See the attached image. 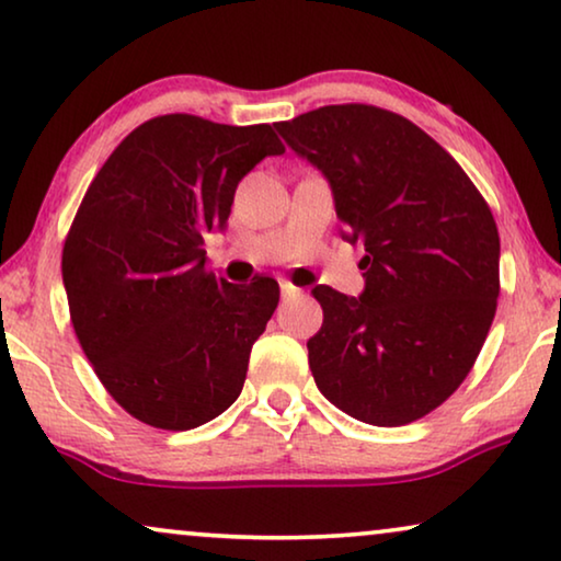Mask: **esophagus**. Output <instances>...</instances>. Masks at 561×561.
Listing matches in <instances>:
<instances>
[{
  "label": "esophagus",
  "instance_id": "obj_1",
  "mask_svg": "<svg viewBox=\"0 0 561 561\" xmlns=\"http://www.w3.org/2000/svg\"><path fill=\"white\" fill-rule=\"evenodd\" d=\"M296 286L294 283H288V280H280V294H283V298H288V296H294L296 294Z\"/></svg>",
  "mask_w": 561,
  "mask_h": 561
}]
</instances>
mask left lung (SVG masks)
Here are the masks:
<instances>
[{"label": "left lung", "instance_id": "left-lung-1", "mask_svg": "<svg viewBox=\"0 0 561 561\" xmlns=\"http://www.w3.org/2000/svg\"><path fill=\"white\" fill-rule=\"evenodd\" d=\"M275 128L334 190L336 217L364 242V294L329 286L308 367L354 420L400 427L448 400L496 316L499 227L448 151L400 113L367 103L308 111Z\"/></svg>", "mask_w": 561, "mask_h": 561}]
</instances>
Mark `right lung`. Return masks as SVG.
Wrapping results in <instances>:
<instances>
[{"label": "right lung", "instance_id": "right-lung-1", "mask_svg": "<svg viewBox=\"0 0 561 561\" xmlns=\"http://www.w3.org/2000/svg\"><path fill=\"white\" fill-rule=\"evenodd\" d=\"M283 151L271 124L167 113L136 126L88 186L62 245L70 321L105 392L144 425L199 427L240 397L280 288L271 275L217 278L202 245L242 176Z\"/></svg>", "mask_w": 561, "mask_h": 561}]
</instances>
